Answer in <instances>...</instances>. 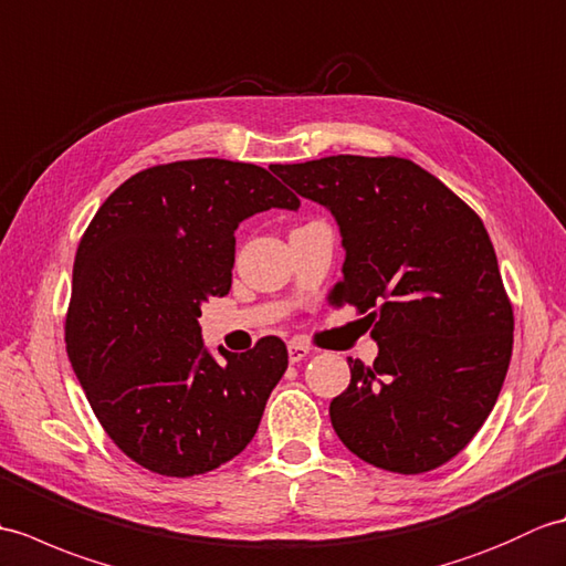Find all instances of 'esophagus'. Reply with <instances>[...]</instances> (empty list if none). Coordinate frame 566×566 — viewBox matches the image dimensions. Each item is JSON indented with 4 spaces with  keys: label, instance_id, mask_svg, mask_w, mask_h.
I'll list each match as a JSON object with an SVG mask.
<instances>
[{
    "label": "esophagus",
    "instance_id": "34e87169",
    "mask_svg": "<svg viewBox=\"0 0 566 566\" xmlns=\"http://www.w3.org/2000/svg\"><path fill=\"white\" fill-rule=\"evenodd\" d=\"M286 347H290V363H302V359H306L311 353H314L308 345L298 340H292Z\"/></svg>",
    "mask_w": 566,
    "mask_h": 566
}]
</instances>
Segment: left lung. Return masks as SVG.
<instances>
[{"label":"left lung","instance_id":"1","mask_svg":"<svg viewBox=\"0 0 566 566\" xmlns=\"http://www.w3.org/2000/svg\"><path fill=\"white\" fill-rule=\"evenodd\" d=\"M274 172L333 213L345 248L333 298L367 314L379 347L371 367L347 357L350 387L331 401L338 438L387 472L450 462L489 418L513 350L482 219L403 158L331 155Z\"/></svg>","mask_w":566,"mask_h":566}]
</instances>
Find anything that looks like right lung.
<instances>
[{
  "instance_id": "1",
  "label": "right lung",
  "mask_w": 566,
  "mask_h": 566,
  "mask_svg": "<svg viewBox=\"0 0 566 566\" xmlns=\"http://www.w3.org/2000/svg\"><path fill=\"white\" fill-rule=\"evenodd\" d=\"M298 199L264 167L219 158L143 170L84 231L65 345L118 450L163 476L207 474L233 460L290 355L268 335L216 359L201 340V304L231 290L235 228Z\"/></svg>"
}]
</instances>
